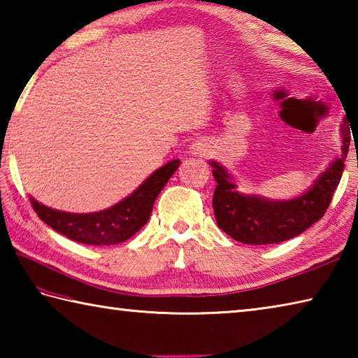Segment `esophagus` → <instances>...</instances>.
Returning <instances> with one entry per match:
<instances>
[{"instance_id": "esophagus-1", "label": "esophagus", "mask_w": 358, "mask_h": 358, "mask_svg": "<svg viewBox=\"0 0 358 358\" xmlns=\"http://www.w3.org/2000/svg\"><path fill=\"white\" fill-rule=\"evenodd\" d=\"M191 150H192L194 155L205 156V153H207V151H208V145L205 143V142H202V141H199V142H196V143H192Z\"/></svg>"}]
</instances>
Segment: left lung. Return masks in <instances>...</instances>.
<instances>
[{"label":"left lung","mask_w":358,"mask_h":358,"mask_svg":"<svg viewBox=\"0 0 358 358\" xmlns=\"http://www.w3.org/2000/svg\"><path fill=\"white\" fill-rule=\"evenodd\" d=\"M341 157L331 162L310 191L294 201L271 202L257 196H243L224 167L217 162H210L217 183L213 210L220 229L240 243L273 245L294 238L311 227L325 215L341 180L350 143L346 124L341 126Z\"/></svg>","instance_id":"8db88e82"}]
</instances>
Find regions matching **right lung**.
I'll use <instances>...</instances> for the list:
<instances>
[{
    "label": "right lung",
    "mask_w": 358,
    "mask_h": 358,
    "mask_svg": "<svg viewBox=\"0 0 358 358\" xmlns=\"http://www.w3.org/2000/svg\"><path fill=\"white\" fill-rule=\"evenodd\" d=\"M180 166V159L169 161L157 169L137 189L113 207L98 213L74 215L48 208L29 197L33 208L47 226L78 243L117 245L138 232L150 220L157 194Z\"/></svg>",
    "instance_id": "obj_1"
}]
</instances>
